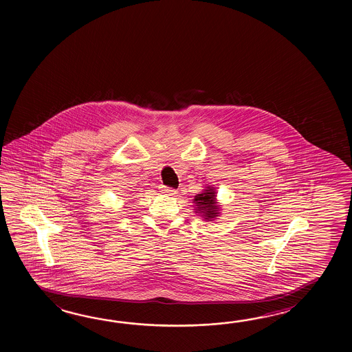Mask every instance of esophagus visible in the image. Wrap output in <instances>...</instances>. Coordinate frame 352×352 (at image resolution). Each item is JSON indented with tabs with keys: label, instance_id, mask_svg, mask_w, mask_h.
<instances>
[{
	"label": "esophagus",
	"instance_id": "1",
	"mask_svg": "<svg viewBox=\"0 0 352 352\" xmlns=\"http://www.w3.org/2000/svg\"><path fill=\"white\" fill-rule=\"evenodd\" d=\"M161 188V191L164 192V194H168V195H175L176 194V190L175 188H173V187H167L165 186V185H162V186L160 187Z\"/></svg>",
	"mask_w": 352,
	"mask_h": 352
}]
</instances>
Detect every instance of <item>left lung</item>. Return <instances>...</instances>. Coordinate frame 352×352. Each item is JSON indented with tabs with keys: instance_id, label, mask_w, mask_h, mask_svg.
Wrapping results in <instances>:
<instances>
[{
	"instance_id": "8db88e82",
	"label": "left lung",
	"mask_w": 352,
	"mask_h": 352,
	"mask_svg": "<svg viewBox=\"0 0 352 352\" xmlns=\"http://www.w3.org/2000/svg\"><path fill=\"white\" fill-rule=\"evenodd\" d=\"M217 192L214 191L212 187H208L202 194L195 196L194 202L197 206L196 211L202 214L201 217H205V220H212L217 217L219 214V208L215 202V196Z\"/></svg>"
}]
</instances>
